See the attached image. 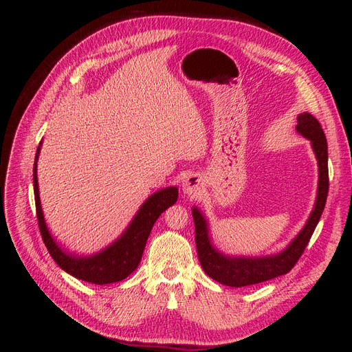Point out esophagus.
<instances>
[{
	"label": "esophagus",
	"instance_id": "1",
	"mask_svg": "<svg viewBox=\"0 0 352 352\" xmlns=\"http://www.w3.org/2000/svg\"><path fill=\"white\" fill-rule=\"evenodd\" d=\"M202 189V177L197 173H189L182 182V190L186 195L195 197Z\"/></svg>",
	"mask_w": 352,
	"mask_h": 352
}]
</instances>
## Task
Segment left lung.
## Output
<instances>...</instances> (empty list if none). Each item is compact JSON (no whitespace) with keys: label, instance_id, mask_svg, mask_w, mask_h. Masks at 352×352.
<instances>
[{"label":"left lung","instance_id":"8db88e82","mask_svg":"<svg viewBox=\"0 0 352 352\" xmlns=\"http://www.w3.org/2000/svg\"><path fill=\"white\" fill-rule=\"evenodd\" d=\"M296 132L311 141L313 151L318 164V188L316 204L308 217L305 226L296 238L279 254L269 257H229L212 247L208 235V223L202 212L194 207L192 217L195 223V243L201 267L216 282L242 287L261 283L278 278L291 272L300 260L305 247L322 217L329 192V170H327V142L320 123L310 113H301L296 117Z\"/></svg>","mask_w":352,"mask_h":352}]
</instances>
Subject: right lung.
Instances as JSON below:
<instances>
[{
    "instance_id": "1",
    "label": "right lung",
    "mask_w": 352,
    "mask_h": 352,
    "mask_svg": "<svg viewBox=\"0 0 352 352\" xmlns=\"http://www.w3.org/2000/svg\"><path fill=\"white\" fill-rule=\"evenodd\" d=\"M39 151L41 144L36 150L34 164V192L39 230L42 241H44L51 257L54 258V261L63 270L85 282L107 285L126 279L140 265L146 239L150 236L154 223L163 211H166L177 201V188L170 186L153 194L141 206L140 211L136 212V216L131 221V225L127 226L119 239L114 241L110 247L102 250L101 252L89 255V257H80V255L69 254L65 250H61L54 238L51 236L45 225L44 212H42L41 208L36 176V162Z\"/></svg>"
}]
</instances>
